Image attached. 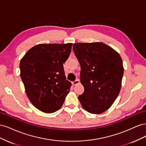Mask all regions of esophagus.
<instances>
[{
  "label": "esophagus",
  "mask_w": 146,
  "mask_h": 146,
  "mask_svg": "<svg viewBox=\"0 0 146 146\" xmlns=\"http://www.w3.org/2000/svg\"><path fill=\"white\" fill-rule=\"evenodd\" d=\"M79 83H80V80H79L78 79H77V80H75L74 82H72V85H74V86L77 85H78V84H79Z\"/></svg>",
  "instance_id": "1"
}]
</instances>
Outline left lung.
<instances>
[{
  "label": "left lung",
  "mask_w": 146,
  "mask_h": 146,
  "mask_svg": "<svg viewBox=\"0 0 146 146\" xmlns=\"http://www.w3.org/2000/svg\"><path fill=\"white\" fill-rule=\"evenodd\" d=\"M81 66L80 82L85 88L78 96L86 111L100 114L113 104L121 88L122 60L118 53L103 42L73 44Z\"/></svg>",
  "instance_id": "8db88e82"
}]
</instances>
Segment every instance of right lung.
<instances>
[{
    "mask_svg": "<svg viewBox=\"0 0 146 146\" xmlns=\"http://www.w3.org/2000/svg\"><path fill=\"white\" fill-rule=\"evenodd\" d=\"M72 43L40 44L21 59V77L32 104L40 111L52 113L63 105L71 86L66 80L63 63L71 52Z\"/></svg>",
    "mask_w": 146,
    "mask_h": 146,
    "instance_id": "obj_1",
    "label": "right lung"
}]
</instances>
